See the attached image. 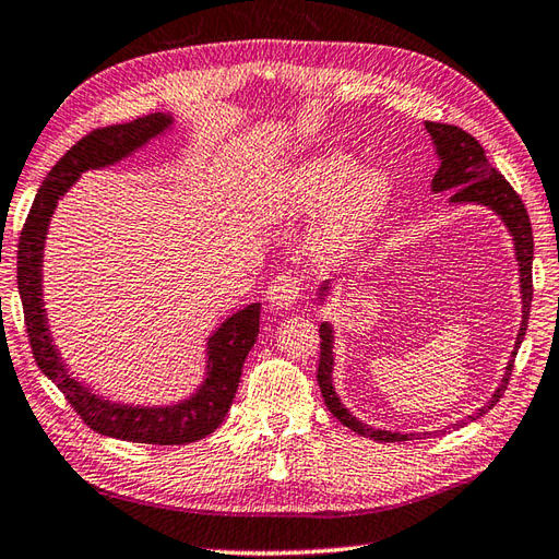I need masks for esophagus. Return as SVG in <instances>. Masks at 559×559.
Listing matches in <instances>:
<instances>
[{
    "instance_id": "esophagus-1",
    "label": "esophagus",
    "mask_w": 559,
    "mask_h": 559,
    "mask_svg": "<svg viewBox=\"0 0 559 559\" xmlns=\"http://www.w3.org/2000/svg\"><path fill=\"white\" fill-rule=\"evenodd\" d=\"M299 299V282L292 275H280L270 282L267 304L272 309H292Z\"/></svg>"
}]
</instances>
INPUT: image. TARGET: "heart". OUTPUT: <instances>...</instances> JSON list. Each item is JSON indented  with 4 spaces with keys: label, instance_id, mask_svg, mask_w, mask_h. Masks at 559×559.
I'll return each instance as SVG.
<instances>
[{
    "label": "heart",
    "instance_id": "b5f03b06",
    "mask_svg": "<svg viewBox=\"0 0 559 559\" xmlns=\"http://www.w3.org/2000/svg\"><path fill=\"white\" fill-rule=\"evenodd\" d=\"M393 198V176L379 164L361 166L349 154H318L270 180L258 202L265 224L301 222L321 214L313 253L321 260L345 258L364 243Z\"/></svg>",
    "mask_w": 559,
    "mask_h": 559
}]
</instances>
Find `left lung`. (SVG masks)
Wrapping results in <instances>:
<instances>
[{
  "label": "left lung",
  "mask_w": 559,
  "mask_h": 559,
  "mask_svg": "<svg viewBox=\"0 0 559 559\" xmlns=\"http://www.w3.org/2000/svg\"><path fill=\"white\" fill-rule=\"evenodd\" d=\"M425 128L439 156V170L435 174V178H431V192H435V195L437 192H451V200H449L451 204H480V207L492 210L507 226L511 241H514V255L519 263L521 323H519L514 349H511V359L507 361L502 381L497 383V389L492 391V395H489V401L483 407H477V413L468 415L465 419H459L455 425H447V429H459L468 423V419L473 423V419L489 413L507 391L511 369H514L516 352L523 343V337H526V328H528V313H531V299H533V277H531L533 275V231H531L528 212L523 207L516 190L511 188L507 183V178L487 162L485 150L473 134L455 128V124H443V122H427ZM347 277L349 275L325 280L316 292L318 304L328 306L330 299H335V287ZM318 333H321L318 385H321L328 409L340 419V423L349 427L352 431H357V435L369 437L373 441H409L415 437L419 439V437L437 435V431H397V429H383V427H373L369 423H361V419L352 413L343 401H340V395L335 391V376H333L335 373V323L323 321ZM447 429H439V431H447Z\"/></svg>",
  "instance_id": "8db88e82"
}]
</instances>
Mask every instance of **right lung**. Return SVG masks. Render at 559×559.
<instances>
[{
	"instance_id": "obj_1",
	"label": "right lung",
	"mask_w": 559,
	"mask_h": 559,
	"mask_svg": "<svg viewBox=\"0 0 559 559\" xmlns=\"http://www.w3.org/2000/svg\"><path fill=\"white\" fill-rule=\"evenodd\" d=\"M174 112H152L132 122L94 130L79 140L43 180L19 238V294L24 304L31 349L40 371L98 435L136 443H162V447L204 439L222 425L241 381L243 361L258 340L260 304L238 309L204 337V373L190 395L162 405L120 403L76 379L57 349L48 309H45L43 260L57 202L72 190L82 174L124 162L142 152L152 140L174 130Z\"/></svg>"
}]
</instances>
